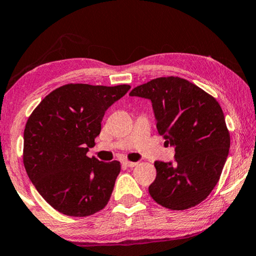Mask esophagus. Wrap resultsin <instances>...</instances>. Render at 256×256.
Here are the masks:
<instances>
[{"instance_id": "obj_1", "label": "esophagus", "mask_w": 256, "mask_h": 256, "mask_svg": "<svg viewBox=\"0 0 256 256\" xmlns=\"http://www.w3.org/2000/svg\"><path fill=\"white\" fill-rule=\"evenodd\" d=\"M124 166H128V168H134L138 166V163L136 162H129V160H124Z\"/></svg>"}]
</instances>
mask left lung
I'll return each instance as SVG.
<instances>
[{"mask_svg":"<svg viewBox=\"0 0 256 256\" xmlns=\"http://www.w3.org/2000/svg\"><path fill=\"white\" fill-rule=\"evenodd\" d=\"M129 96L152 101L158 134L174 146V163L155 162L150 196L176 211L198 205L218 183L228 156L230 132L218 101L178 76L152 79Z\"/></svg>","mask_w":256,"mask_h":256,"instance_id":"obj_1","label":"left lung"}]
</instances>
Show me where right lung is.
Returning <instances> with one entry per match:
<instances>
[{
  "label": "right lung",
  "mask_w": 256,
  "mask_h": 256,
  "mask_svg": "<svg viewBox=\"0 0 256 256\" xmlns=\"http://www.w3.org/2000/svg\"><path fill=\"white\" fill-rule=\"evenodd\" d=\"M130 86L68 84L48 94L24 129L23 163L30 180L54 210L87 216L107 205L120 162L87 157L104 112Z\"/></svg>",
  "instance_id": "1"
}]
</instances>
